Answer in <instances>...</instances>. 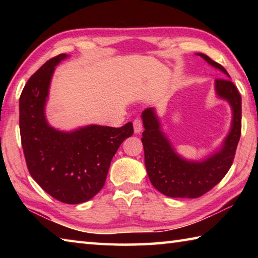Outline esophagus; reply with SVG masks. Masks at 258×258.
<instances>
[{
    "label": "esophagus",
    "instance_id": "1",
    "mask_svg": "<svg viewBox=\"0 0 258 258\" xmlns=\"http://www.w3.org/2000/svg\"><path fill=\"white\" fill-rule=\"evenodd\" d=\"M133 126H134V132L139 134L140 132H141L142 128H143V123L141 118H135L134 121H133Z\"/></svg>",
    "mask_w": 258,
    "mask_h": 258
}]
</instances>
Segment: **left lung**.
I'll list each match as a JSON object with an SVG mask.
<instances>
[{
  "label": "left lung",
  "instance_id": "obj_1",
  "mask_svg": "<svg viewBox=\"0 0 258 258\" xmlns=\"http://www.w3.org/2000/svg\"><path fill=\"white\" fill-rule=\"evenodd\" d=\"M198 55L230 77L222 64L204 53H198ZM215 89L218 97L228 100L232 107V127L224 140L222 149L204 161H187L176 155L160 131L154 108H148L142 112L145 131L141 140L148 176L152 185L167 197H202L221 182L233 163L241 135V95L233 82L228 78H217Z\"/></svg>",
  "mask_w": 258,
  "mask_h": 258
}]
</instances>
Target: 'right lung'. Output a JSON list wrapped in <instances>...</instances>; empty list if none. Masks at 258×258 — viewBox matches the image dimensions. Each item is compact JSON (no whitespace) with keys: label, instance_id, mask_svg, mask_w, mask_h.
Masks as SVG:
<instances>
[{"label":"right lung","instance_id":"obj_1","mask_svg":"<svg viewBox=\"0 0 258 258\" xmlns=\"http://www.w3.org/2000/svg\"><path fill=\"white\" fill-rule=\"evenodd\" d=\"M67 56L47 60L26 83L19 99V127L30 175L54 199L75 205L102 189L112 157L134 131L127 123L119 128L90 125L64 133L47 124L44 106L51 77Z\"/></svg>","mask_w":258,"mask_h":258}]
</instances>
